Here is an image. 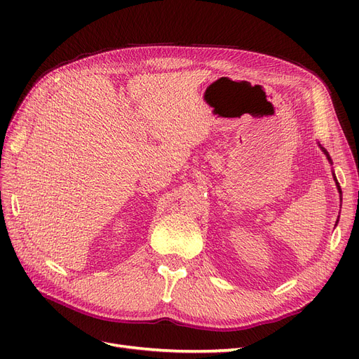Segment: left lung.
Returning a JSON list of instances; mask_svg holds the SVG:
<instances>
[{
  "label": "left lung",
  "mask_w": 359,
  "mask_h": 359,
  "mask_svg": "<svg viewBox=\"0 0 359 359\" xmlns=\"http://www.w3.org/2000/svg\"><path fill=\"white\" fill-rule=\"evenodd\" d=\"M323 151H325V149H323ZM325 154H327V151H325ZM327 156H328V154H327ZM328 160L331 161L330 157H328ZM335 184H337V189H339V191H340V194H341V189H340V186H339V182H337V180H335Z\"/></svg>",
  "instance_id": "1"
}]
</instances>
